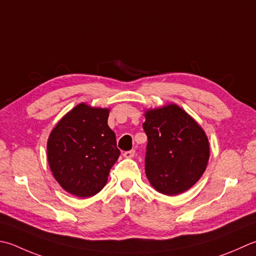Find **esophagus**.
<instances>
[{"label":"esophagus","mask_w":256,"mask_h":256,"mask_svg":"<svg viewBox=\"0 0 256 256\" xmlns=\"http://www.w3.org/2000/svg\"><path fill=\"white\" fill-rule=\"evenodd\" d=\"M135 155V150H131V151H125L123 153V156L126 158H132Z\"/></svg>","instance_id":"obj_1"}]
</instances>
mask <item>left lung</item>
<instances>
[{
  "label": "left lung",
  "mask_w": 256,
  "mask_h": 256,
  "mask_svg": "<svg viewBox=\"0 0 256 256\" xmlns=\"http://www.w3.org/2000/svg\"><path fill=\"white\" fill-rule=\"evenodd\" d=\"M145 173L152 186L165 195L191 188L202 176L210 158L208 136L196 121L176 104L148 110Z\"/></svg>",
  "instance_id": "1"
}]
</instances>
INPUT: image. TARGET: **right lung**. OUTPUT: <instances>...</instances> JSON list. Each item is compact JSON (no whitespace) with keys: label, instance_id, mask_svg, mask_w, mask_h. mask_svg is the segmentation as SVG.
Returning a JSON list of instances; mask_svg holds the SVG:
<instances>
[{"label":"right lung","instance_id":"right-lung-1","mask_svg":"<svg viewBox=\"0 0 256 256\" xmlns=\"http://www.w3.org/2000/svg\"><path fill=\"white\" fill-rule=\"evenodd\" d=\"M108 108L81 103L61 118L48 140V161L53 176L78 198L98 193L108 182L120 150L108 128Z\"/></svg>","mask_w":256,"mask_h":256}]
</instances>
